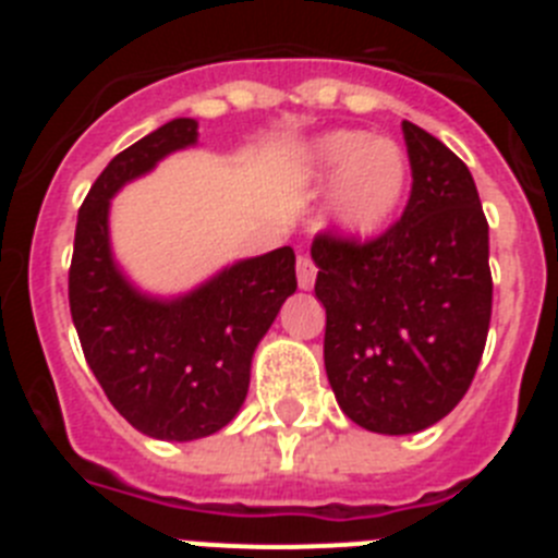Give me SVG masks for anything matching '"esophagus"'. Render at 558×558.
I'll use <instances>...</instances> for the list:
<instances>
[{
	"instance_id": "34e87169",
	"label": "esophagus",
	"mask_w": 558,
	"mask_h": 558,
	"mask_svg": "<svg viewBox=\"0 0 558 558\" xmlns=\"http://www.w3.org/2000/svg\"><path fill=\"white\" fill-rule=\"evenodd\" d=\"M295 274H299V288L310 290L315 284V274H318V268H315V263L310 259V256H299V263H295Z\"/></svg>"
}]
</instances>
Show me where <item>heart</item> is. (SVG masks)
Here are the masks:
<instances>
[{
    "label": "heart",
    "mask_w": 558,
    "mask_h": 558,
    "mask_svg": "<svg viewBox=\"0 0 558 558\" xmlns=\"http://www.w3.org/2000/svg\"><path fill=\"white\" fill-rule=\"evenodd\" d=\"M299 165L315 184L332 181L329 220L347 236H372L386 229L411 184V165L397 142L372 140L349 128L318 136Z\"/></svg>",
    "instance_id": "b5f03b06"
}]
</instances>
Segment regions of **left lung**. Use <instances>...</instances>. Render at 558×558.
Returning a JSON list of instances; mask_svg holds the SVG:
<instances>
[{"mask_svg": "<svg viewBox=\"0 0 558 558\" xmlns=\"http://www.w3.org/2000/svg\"><path fill=\"white\" fill-rule=\"evenodd\" d=\"M411 198L374 240L315 234V295L327 310L324 366L354 425L408 436L472 386L492 318L489 223L456 153L402 122Z\"/></svg>", "mask_w": 558, "mask_h": 558, "instance_id": "8db88e82", "label": "left lung"}]
</instances>
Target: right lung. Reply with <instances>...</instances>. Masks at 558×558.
<instances>
[{
  "label": "right lung",
  "instance_id": "right-lung-1",
  "mask_svg": "<svg viewBox=\"0 0 558 558\" xmlns=\"http://www.w3.org/2000/svg\"><path fill=\"white\" fill-rule=\"evenodd\" d=\"M198 142V122L172 120L108 161L77 211L69 310L88 368L120 416L150 438L192 441L243 408L251 357L295 293L290 245L229 265L179 299L140 293L117 268L108 206L172 150Z\"/></svg>",
  "mask_w": 558,
  "mask_h": 558
}]
</instances>
